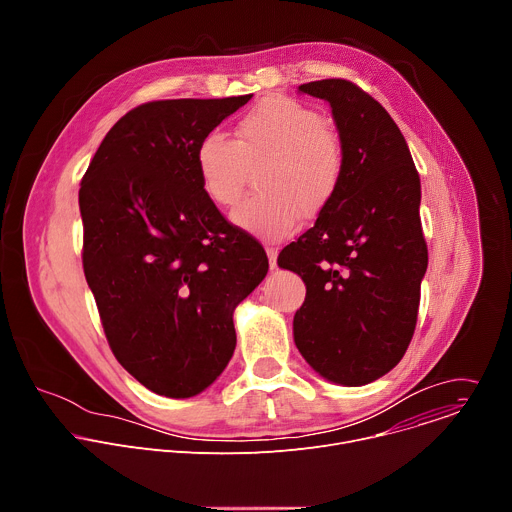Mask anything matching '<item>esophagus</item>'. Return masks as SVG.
I'll return each mask as SVG.
<instances>
[{
	"label": "esophagus",
	"mask_w": 512,
	"mask_h": 512,
	"mask_svg": "<svg viewBox=\"0 0 512 512\" xmlns=\"http://www.w3.org/2000/svg\"><path fill=\"white\" fill-rule=\"evenodd\" d=\"M267 257H269V267L275 269L277 267V247H267Z\"/></svg>",
	"instance_id": "34e87169"
}]
</instances>
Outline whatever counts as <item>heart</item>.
I'll return each instance as SVG.
<instances>
[{
    "instance_id": "1",
    "label": "heart",
    "mask_w": 512,
    "mask_h": 512,
    "mask_svg": "<svg viewBox=\"0 0 512 512\" xmlns=\"http://www.w3.org/2000/svg\"><path fill=\"white\" fill-rule=\"evenodd\" d=\"M237 139L204 135L194 152V168L204 196L218 208L235 206L247 186L249 166L263 160L259 188L233 221L265 241H279L298 229L300 214L316 216L336 198L344 180V148L312 107L271 95L237 123Z\"/></svg>"
}]
</instances>
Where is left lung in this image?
<instances>
[{"mask_svg": "<svg viewBox=\"0 0 512 512\" xmlns=\"http://www.w3.org/2000/svg\"><path fill=\"white\" fill-rule=\"evenodd\" d=\"M324 99L344 148V180L316 225L277 263L306 283L294 340L324 379L360 387L403 358L417 324L427 243L421 184L399 127L346 79L300 85Z\"/></svg>", "mask_w": 512, "mask_h": 512, "instance_id": "1", "label": "left lung"}]
</instances>
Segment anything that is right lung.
Returning a JSON list of instances; mask_svg holds the SVG:
<instances>
[{
	"label": "right lung",
	"mask_w": 512,
	"mask_h": 512,
	"mask_svg": "<svg viewBox=\"0 0 512 512\" xmlns=\"http://www.w3.org/2000/svg\"><path fill=\"white\" fill-rule=\"evenodd\" d=\"M249 99L143 103L109 129L81 180L83 269L107 342L164 397L198 395L225 371L233 312L269 269L194 168L198 141Z\"/></svg>",
	"instance_id": "obj_1"
}]
</instances>
